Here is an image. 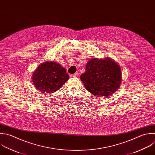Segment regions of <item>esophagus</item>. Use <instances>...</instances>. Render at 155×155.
<instances>
[{"instance_id": "34e87169", "label": "esophagus", "mask_w": 155, "mask_h": 155, "mask_svg": "<svg viewBox=\"0 0 155 155\" xmlns=\"http://www.w3.org/2000/svg\"><path fill=\"white\" fill-rule=\"evenodd\" d=\"M78 76H79V73H76L74 74H73L70 75L71 77H78Z\"/></svg>"}]
</instances>
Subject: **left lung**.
Here are the masks:
<instances>
[{
	"label": "left lung",
	"instance_id": "8db88e82",
	"mask_svg": "<svg viewBox=\"0 0 155 155\" xmlns=\"http://www.w3.org/2000/svg\"><path fill=\"white\" fill-rule=\"evenodd\" d=\"M121 76L120 67L114 60L109 58H93L87 64L81 80L94 96L108 97L119 88Z\"/></svg>",
	"mask_w": 155,
	"mask_h": 155
}]
</instances>
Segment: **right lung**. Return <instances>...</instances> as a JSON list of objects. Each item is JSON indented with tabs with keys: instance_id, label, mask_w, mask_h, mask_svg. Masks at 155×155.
Masks as SVG:
<instances>
[{
	"instance_id": "right-lung-1",
	"label": "right lung",
	"mask_w": 155,
	"mask_h": 155,
	"mask_svg": "<svg viewBox=\"0 0 155 155\" xmlns=\"http://www.w3.org/2000/svg\"><path fill=\"white\" fill-rule=\"evenodd\" d=\"M68 79L65 68L53 61L39 65L32 76L36 88L44 93H53L59 90Z\"/></svg>"
}]
</instances>
